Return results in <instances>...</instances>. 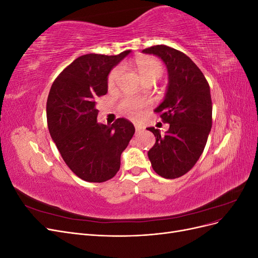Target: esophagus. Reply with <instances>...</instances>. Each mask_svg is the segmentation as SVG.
Segmentation results:
<instances>
[{"instance_id":"34e87169","label":"esophagus","mask_w":258,"mask_h":258,"mask_svg":"<svg viewBox=\"0 0 258 258\" xmlns=\"http://www.w3.org/2000/svg\"><path fill=\"white\" fill-rule=\"evenodd\" d=\"M135 127H136V131H137V132H140V131L144 129L143 126H141V124H138V123H136Z\"/></svg>"}]
</instances>
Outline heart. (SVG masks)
Returning <instances> with one entry per match:
<instances>
[{"label": "heart", "mask_w": 258, "mask_h": 258, "mask_svg": "<svg viewBox=\"0 0 258 258\" xmlns=\"http://www.w3.org/2000/svg\"><path fill=\"white\" fill-rule=\"evenodd\" d=\"M136 68L138 74L143 82L147 81H157L163 73V68L160 62L153 57H141L136 60ZM122 73V67H117L108 75L107 86L108 88L112 89L118 83L119 77ZM148 103L146 99H134L126 98L120 102V111L127 115L130 118H138L142 113L143 107H145Z\"/></svg>", "instance_id": "b5f03b06"}]
</instances>
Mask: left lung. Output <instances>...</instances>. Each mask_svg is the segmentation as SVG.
<instances>
[{
    "instance_id": "left-lung-1",
    "label": "left lung",
    "mask_w": 258,
    "mask_h": 258,
    "mask_svg": "<svg viewBox=\"0 0 258 258\" xmlns=\"http://www.w3.org/2000/svg\"><path fill=\"white\" fill-rule=\"evenodd\" d=\"M142 52L159 57L169 77L165 98L155 112L170 127L165 135L147 128L156 138L147 155L156 173L176 178L188 172L206 147L212 127L210 86L200 69L182 51L156 45Z\"/></svg>"
}]
</instances>
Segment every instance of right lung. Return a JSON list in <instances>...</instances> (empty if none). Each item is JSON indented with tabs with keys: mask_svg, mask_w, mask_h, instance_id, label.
I'll return each instance as SVG.
<instances>
[{
	"mask_svg": "<svg viewBox=\"0 0 258 258\" xmlns=\"http://www.w3.org/2000/svg\"><path fill=\"white\" fill-rule=\"evenodd\" d=\"M130 52L84 54L59 74L50 88L46 106L50 137L68 167L86 182L114 177L121 153L135 135V126L126 118L112 126L98 122L96 107L97 98L106 95L111 70Z\"/></svg>",
	"mask_w": 258,
	"mask_h": 258,
	"instance_id": "1",
	"label": "right lung"
}]
</instances>
